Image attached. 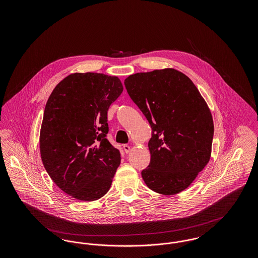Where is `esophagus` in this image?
Instances as JSON below:
<instances>
[{
    "label": "esophagus",
    "instance_id": "34e87169",
    "mask_svg": "<svg viewBox=\"0 0 258 258\" xmlns=\"http://www.w3.org/2000/svg\"><path fill=\"white\" fill-rule=\"evenodd\" d=\"M123 151H124V153H126V154H127L130 151H131V147H130L128 145H126V144L123 145Z\"/></svg>",
    "mask_w": 258,
    "mask_h": 258
}]
</instances>
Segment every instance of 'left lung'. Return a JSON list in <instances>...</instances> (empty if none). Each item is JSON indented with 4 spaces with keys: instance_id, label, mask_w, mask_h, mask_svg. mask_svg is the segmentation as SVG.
<instances>
[{
    "instance_id": "obj_1",
    "label": "left lung",
    "mask_w": 258,
    "mask_h": 258,
    "mask_svg": "<svg viewBox=\"0 0 258 258\" xmlns=\"http://www.w3.org/2000/svg\"><path fill=\"white\" fill-rule=\"evenodd\" d=\"M124 86L153 131L151 161L141 172L145 184L164 196L183 191L211 157L214 123L205 99L174 69L132 74Z\"/></svg>"
}]
</instances>
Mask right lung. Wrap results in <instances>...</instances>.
I'll use <instances>...</instances> for the list:
<instances>
[{
  "label": "right lung",
  "instance_id": "right-lung-1",
  "mask_svg": "<svg viewBox=\"0 0 258 258\" xmlns=\"http://www.w3.org/2000/svg\"><path fill=\"white\" fill-rule=\"evenodd\" d=\"M117 76L70 74L46 102L39 135L41 160L63 192L94 201L110 188L121 162L107 140V111L123 92Z\"/></svg>",
  "mask_w": 258,
  "mask_h": 258
}]
</instances>
